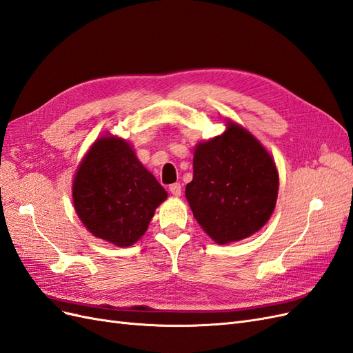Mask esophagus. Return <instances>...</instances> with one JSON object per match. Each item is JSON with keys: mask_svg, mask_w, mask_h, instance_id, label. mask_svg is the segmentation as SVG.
I'll list each match as a JSON object with an SVG mask.
<instances>
[{"mask_svg": "<svg viewBox=\"0 0 353 353\" xmlns=\"http://www.w3.org/2000/svg\"><path fill=\"white\" fill-rule=\"evenodd\" d=\"M169 191H170V193H172L175 197H179V196H181V191H183V187H181L179 183L170 184V185H169Z\"/></svg>", "mask_w": 353, "mask_h": 353, "instance_id": "1", "label": "esophagus"}]
</instances>
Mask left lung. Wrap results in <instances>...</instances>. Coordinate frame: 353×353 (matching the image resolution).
Listing matches in <instances>:
<instances>
[{
  "label": "left lung",
  "instance_id": "8db88e82",
  "mask_svg": "<svg viewBox=\"0 0 353 353\" xmlns=\"http://www.w3.org/2000/svg\"><path fill=\"white\" fill-rule=\"evenodd\" d=\"M185 197L199 225L219 244L239 241L270 219L279 172L256 138L236 123L194 150Z\"/></svg>",
  "mask_w": 353,
  "mask_h": 353
}]
</instances>
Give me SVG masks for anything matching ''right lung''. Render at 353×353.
I'll return each mask as SVG.
<instances>
[{
  "instance_id": "add662e5",
  "label": "right lung",
  "mask_w": 353,
  "mask_h": 353,
  "mask_svg": "<svg viewBox=\"0 0 353 353\" xmlns=\"http://www.w3.org/2000/svg\"><path fill=\"white\" fill-rule=\"evenodd\" d=\"M166 197L132 147L116 137L94 143L73 181L74 209L83 225L119 248L143 236Z\"/></svg>"
}]
</instances>
